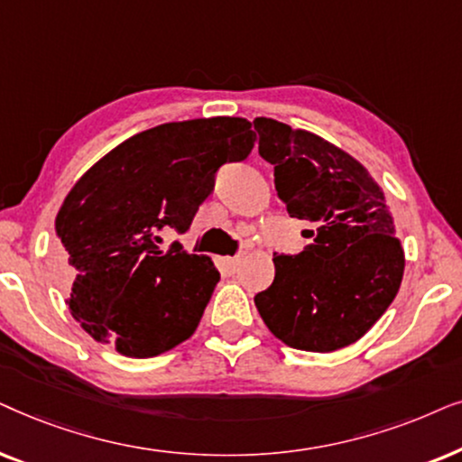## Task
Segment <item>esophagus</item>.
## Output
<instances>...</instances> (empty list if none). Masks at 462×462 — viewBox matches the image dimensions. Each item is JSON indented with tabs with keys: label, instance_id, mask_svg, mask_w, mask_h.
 Returning a JSON list of instances; mask_svg holds the SVG:
<instances>
[{
	"label": "esophagus",
	"instance_id": "esophagus-1",
	"mask_svg": "<svg viewBox=\"0 0 462 462\" xmlns=\"http://www.w3.org/2000/svg\"><path fill=\"white\" fill-rule=\"evenodd\" d=\"M241 260H243V254L224 257V266H226L227 273H236L238 266H241Z\"/></svg>",
	"mask_w": 462,
	"mask_h": 462
}]
</instances>
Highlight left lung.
I'll use <instances>...</instances> for the list:
<instances>
[{
    "mask_svg": "<svg viewBox=\"0 0 462 462\" xmlns=\"http://www.w3.org/2000/svg\"><path fill=\"white\" fill-rule=\"evenodd\" d=\"M254 126L287 213L315 224L304 251L274 254V281L255 295L257 310L291 348L348 346L384 315L402 285L403 249L383 189L317 134L273 118H255Z\"/></svg>",
    "mask_w": 462,
    "mask_h": 462,
    "instance_id": "obj_1",
    "label": "left lung"
}]
</instances>
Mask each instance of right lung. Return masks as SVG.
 Wrapping results in <instances>:
<instances>
[{"label":"right lung","mask_w":462,"mask_h":462,"mask_svg":"<svg viewBox=\"0 0 462 462\" xmlns=\"http://www.w3.org/2000/svg\"><path fill=\"white\" fill-rule=\"evenodd\" d=\"M254 143L245 118L169 122L114 147L71 188L54 230L67 304L97 342L143 359L194 334L219 273L207 255L160 243L189 230L215 173Z\"/></svg>","instance_id":"add662e5"}]
</instances>
